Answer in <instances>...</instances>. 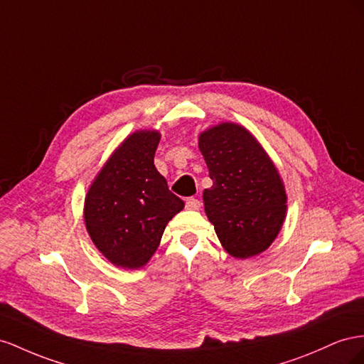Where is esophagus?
<instances>
[{"mask_svg":"<svg viewBox=\"0 0 364 364\" xmlns=\"http://www.w3.org/2000/svg\"><path fill=\"white\" fill-rule=\"evenodd\" d=\"M186 207H188L189 210H198L201 207V201L193 198V196H191V198L186 200Z\"/></svg>","mask_w":364,"mask_h":364,"instance_id":"esophagus-1","label":"esophagus"}]
</instances>
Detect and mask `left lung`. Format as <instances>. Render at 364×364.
<instances>
[{
    "label": "left lung",
    "mask_w": 364,
    "mask_h": 364,
    "mask_svg": "<svg viewBox=\"0 0 364 364\" xmlns=\"http://www.w3.org/2000/svg\"><path fill=\"white\" fill-rule=\"evenodd\" d=\"M210 189L204 209L216 236L235 257L264 252L285 220L287 195L272 160L245 128L221 123L200 136Z\"/></svg>",
    "instance_id": "1"
}]
</instances>
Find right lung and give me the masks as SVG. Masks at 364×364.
Segmentation results:
<instances>
[{
    "mask_svg": "<svg viewBox=\"0 0 364 364\" xmlns=\"http://www.w3.org/2000/svg\"><path fill=\"white\" fill-rule=\"evenodd\" d=\"M157 131L134 132L103 166L85 198L92 242L114 265L140 268L157 250L163 232L184 203L155 169Z\"/></svg>",
    "mask_w": 364,
    "mask_h": 364,
    "instance_id": "obj_1",
    "label": "right lung"
}]
</instances>
